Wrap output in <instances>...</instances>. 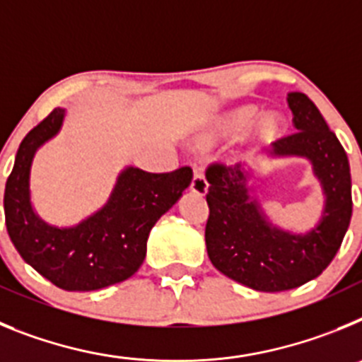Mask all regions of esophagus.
<instances>
[{"label": "esophagus", "instance_id": "34e87169", "mask_svg": "<svg viewBox=\"0 0 362 362\" xmlns=\"http://www.w3.org/2000/svg\"><path fill=\"white\" fill-rule=\"evenodd\" d=\"M190 192L192 194H196V196H206L209 194V181L204 177L203 170H201L199 166L194 168V177H192V183H190Z\"/></svg>", "mask_w": 362, "mask_h": 362}]
</instances>
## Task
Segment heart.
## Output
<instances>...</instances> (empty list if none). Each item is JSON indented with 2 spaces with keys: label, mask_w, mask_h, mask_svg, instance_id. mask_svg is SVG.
I'll return each mask as SVG.
<instances>
[{
  "label": "heart",
  "mask_w": 362,
  "mask_h": 362,
  "mask_svg": "<svg viewBox=\"0 0 362 362\" xmlns=\"http://www.w3.org/2000/svg\"><path fill=\"white\" fill-rule=\"evenodd\" d=\"M284 129H286V121L279 112L272 110L261 114V108L246 103L221 114L201 137V145L210 146L226 139H238L250 130L252 141L255 145L267 146L281 139Z\"/></svg>",
  "instance_id": "b5f03b06"
}]
</instances>
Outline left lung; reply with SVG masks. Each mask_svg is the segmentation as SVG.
Here are the masks:
<instances>
[{
	"instance_id": "left-lung-1",
	"label": "left lung",
	"mask_w": 362,
	"mask_h": 362,
	"mask_svg": "<svg viewBox=\"0 0 362 362\" xmlns=\"http://www.w3.org/2000/svg\"><path fill=\"white\" fill-rule=\"evenodd\" d=\"M297 132L274 143L272 159H308L321 185L325 206L306 232L274 225L255 196V170L212 165L206 170L210 216L204 230L214 267L259 292L292 290L321 276L341 248L351 219L350 163L337 136L312 99L290 92Z\"/></svg>"
}]
</instances>
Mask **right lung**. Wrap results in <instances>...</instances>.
I'll return each instance as SVG.
<instances>
[{
  "instance_id": "right-lung-1",
  "label": "right lung",
  "mask_w": 362,
  "mask_h": 362,
  "mask_svg": "<svg viewBox=\"0 0 362 362\" xmlns=\"http://www.w3.org/2000/svg\"><path fill=\"white\" fill-rule=\"evenodd\" d=\"M65 116V108H54L19 145L5 185V225L19 255L45 279L69 292H90L139 270L150 230L190 187L192 168L150 174L124 166L101 209L74 226L50 225L32 204L30 170L36 152L59 134Z\"/></svg>"
}]
</instances>
